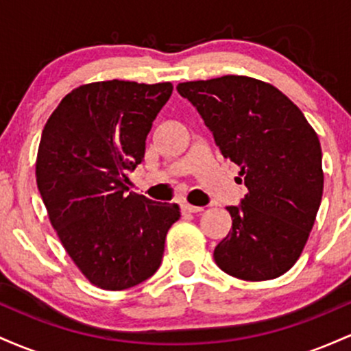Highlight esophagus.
<instances>
[{
  "mask_svg": "<svg viewBox=\"0 0 351 351\" xmlns=\"http://www.w3.org/2000/svg\"><path fill=\"white\" fill-rule=\"evenodd\" d=\"M181 209H183V213H201L203 211V208L201 206H193V204H181Z\"/></svg>",
  "mask_w": 351,
  "mask_h": 351,
  "instance_id": "34e87169",
  "label": "esophagus"
}]
</instances>
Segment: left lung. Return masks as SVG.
Segmentation results:
<instances>
[{
    "label": "left lung",
    "instance_id": "1",
    "mask_svg": "<svg viewBox=\"0 0 351 351\" xmlns=\"http://www.w3.org/2000/svg\"><path fill=\"white\" fill-rule=\"evenodd\" d=\"M176 88L249 189L239 206H228L232 229L215 249L217 267L243 280L276 279L300 257L320 206L315 130L287 95L263 80L223 75Z\"/></svg>",
    "mask_w": 351,
    "mask_h": 351
}]
</instances>
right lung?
I'll use <instances>...</instances> for the list:
<instances>
[{
	"mask_svg": "<svg viewBox=\"0 0 351 351\" xmlns=\"http://www.w3.org/2000/svg\"><path fill=\"white\" fill-rule=\"evenodd\" d=\"M171 82L104 80L69 92L44 125L36 181L52 228L90 284L123 291L162 264L175 203L128 193Z\"/></svg>",
	"mask_w": 351,
	"mask_h": 351,
	"instance_id": "add662e5",
	"label": "right lung"
}]
</instances>
